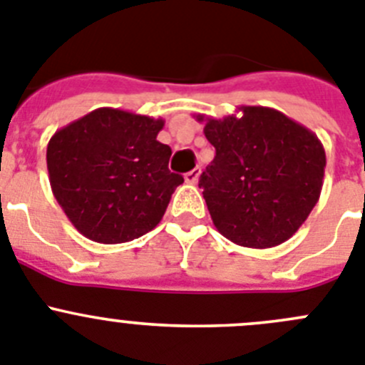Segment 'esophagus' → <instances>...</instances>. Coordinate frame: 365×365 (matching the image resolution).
<instances>
[{"label": "esophagus", "mask_w": 365, "mask_h": 365, "mask_svg": "<svg viewBox=\"0 0 365 365\" xmlns=\"http://www.w3.org/2000/svg\"><path fill=\"white\" fill-rule=\"evenodd\" d=\"M200 175H202V169H200V167H196V169H192V170H189V173H187V175H185V182L187 183H192V185H195V183L198 182Z\"/></svg>", "instance_id": "obj_1"}]
</instances>
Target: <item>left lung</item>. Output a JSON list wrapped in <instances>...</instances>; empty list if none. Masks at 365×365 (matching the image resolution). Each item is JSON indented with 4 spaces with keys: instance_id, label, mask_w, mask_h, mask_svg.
Listing matches in <instances>:
<instances>
[{
    "instance_id": "obj_1",
    "label": "left lung",
    "mask_w": 365,
    "mask_h": 365,
    "mask_svg": "<svg viewBox=\"0 0 365 365\" xmlns=\"http://www.w3.org/2000/svg\"><path fill=\"white\" fill-rule=\"evenodd\" d=\"M205 121L216 156L200 176L220 235L236 245L284 244L320 198L326 150L317 134L271 107L242 105L238 114Z\"/></svg>"
}]
</instances>
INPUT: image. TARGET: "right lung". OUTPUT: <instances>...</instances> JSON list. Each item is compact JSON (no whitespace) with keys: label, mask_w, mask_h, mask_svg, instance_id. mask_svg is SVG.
Returning <instances> with one entry per match:
<instances>
[{"label":"right lung","mask_w":365,"mask_h":365,"mask_svg":"<svg viewBox=\"0 0 365 365\" xmlns=\"http://www.w3.org/2000/svg\"><path fill=\"white\" fill-rule=\"evenodd\" d=\"M163 120L100 107L56 130L47 145L52 195L85 238L123 244L153 231L183 178L156 140Z\"/></svg>","instance_id":"right-lung-1"}]
</instances>
